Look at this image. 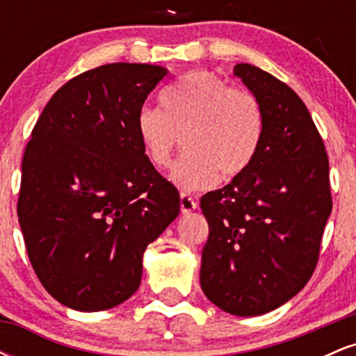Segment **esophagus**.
<instances>
[{
    "instance_id": "1",
    "label": "esophagus",
    "mask_w": 356,
    "mask_h": 356,
    "mask_svg": "<svg viewBox=\"0 0 356 356\" xmlns=\"http://www.w3.org/2000/svg\"><path fill=\"white\" fill-rule=\"evenodd\" d=\"M197 209V202L194 201V197L186 192H181V211L182 214H189V212Z\"/></svg>"
}]
</instances>
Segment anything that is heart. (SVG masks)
<instances>
[{
  "mask_svg": "<svg viewBox=\"0 0 356 356\" xmlns=\"http://www.w3.org/2000/svg\"><path fill=\"white\" fill-rule=\"evenodd\" d=\"M161 110L137 113L136 134L147 161L157 169L170 164L181 144L186 154L170 179L187 191L238 177L254 161L264 134V112L246 88H232L209 72L186 75L161 93Z\"/></svg>",
  "mask_w": 356,
  "mask_h": 356,
  "instance_id": "b5f03b06",
  "label": "heart"
}]
</instances>
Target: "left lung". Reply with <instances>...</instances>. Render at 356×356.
Segmentation results:
<instances>
[{
    "instance_id": "1",
    "label": "left lung",
    "mask_w": 356,
    "mask_h": 356,
    "mask_svg": "<svg viewBox=\"0 0 356 356\" xmlns=\"http://www.w3.org/2000/svg\"><path fill=\"white\" fill-rule=\"evenodd\" d=\"M234 75L259 100L264 134L252 164L202 195L209 238L201 286L224 312L256 316L308 283L333 201L328 154L303 100L249 63L236 65Z\"/></svg>"
}]
</instances>
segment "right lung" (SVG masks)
Instances as JSON below:
<instances>
[{
    "mask_svg": "<svg viewBox=\"0 0 356 356\" xmlns=\"http://www.w3.org/2000/svg\"><path fill=\"white\" fill-rule=\"evenodd\" d=\"M167 70L110 63L56 90L24 149L18 219L40 283L79 312H102L140 286L145 248L181 211L147 161L136 118Z\"/></svg>",
    "mask_w": 356,
    "mask_h": 356,
    "instance_id": "1",
    "label": "right lung"
}]
</instances>
